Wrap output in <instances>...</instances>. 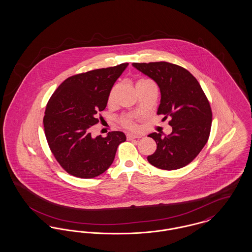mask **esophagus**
<instances>
[{"label": "esophagus", "mask_w": 252, "mask_h": 252, "mask_svg": "<svg viewBox=\"0 0 252 252\" xmlns=\"http://www.w3.org/2000/svg\"><path fill=\"white\" fill-rule=\"evenodd\" d=\"M142 136L141 135H134V134H127L126 139L127 140H134V139H140Z\"/></svg>", "instance_id": "obj_1"}]
</instances>
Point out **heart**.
Returning a JSON list of instances; mask_svg holds the SVG:
<instances>
[{"label": "heart", "instance_id": "obj_1", "mask_svg": "<svg viewBox=\"0 0 252 252\" xmlns=\"http://www.w3.org/2000/svg\"><path fill=\"white\" fill-rule=\"evenodd\" d=\"M149 82H152V81H151L150 79H147V78H139V79L136 81V83H135L136 89H138L139 87H141V86H143V85L147 84V83H149ZM116 94H117V85L113 86V87L110 89L109 93H108V106H111V105L114 104ZM120 123L121 125H122L124 127H126V128H127V129L135 130V129L138 128V126H137L136 122H135L133 116H131V115L126 114V115L122 116L120 119Z\"/></svg>", "mask_w": 252, "mask_h": 252}]
</instances>
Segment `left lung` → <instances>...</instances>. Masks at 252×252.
<instances>
[{"mask_svg":"<svg viewBox=\"0 0 252 252\" xmlns=\"http://www.w3.org/2000/svg\"><path fill=\"white\" fill-rule=\"evenodd\" d=\"M136 69L152 78L160 90L158 115L171 117L173 130L167 137L151 133L157 144L154 154L147 157L153 166L176 170L186 166L208 142L213 113L209 100L196 78L179 65L165 61L133 63Z\"/></svg>","mask_w":252,"mask_h":252,"instance_id":"1","label":"left lung"}]
</instances>
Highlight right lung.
<instances>
[{
	"label": "right lung",
	"mask_w": 252,
	"mask_h": 252,
	"mask_svg": "<svg viewBox=\"0 0 252 252\" xmlns=\"http://www.w3.org/2000/svg\"><path fill=\"white\" fill-rule=\"evenodd\" d=\"M127 65L70 76L49 99L43 118L46 140L60 166L73 177L93 179L103 174L126 139L121 131L93 138L90 128L99 123L98 114L107 107L108 93Z\"/></svg>",
	"instance_id": "add662e5"
}]
</instances>
